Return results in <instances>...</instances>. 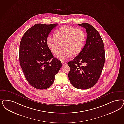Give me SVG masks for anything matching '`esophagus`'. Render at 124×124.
I'll return each instance as SVG.
<instances>
[{
	"mask_svg": "<svg viewBox=\"0 0 124 124\" xmlns=\"http://www.w3.org/2000/svg\"><path fill=\"white\" fill-rule=\"evenodd\" d=\"M62 64L64 65V64H66V62H65L64 61H62Z\"/></svg>",
	"mask_w": 124,
	"mask_h": 124,
	"instance_id": "esophagus-1",
	"label": "esophagus"
}]
</instances>
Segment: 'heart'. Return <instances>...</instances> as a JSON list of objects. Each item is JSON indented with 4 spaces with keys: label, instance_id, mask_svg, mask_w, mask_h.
I'll list each match as a JSON object with an SVG mask.
<instances>
[{
    "label": "heart",
    "instance_id": "b5f03b06",
    "mask_svg": "<svg viewBox=\"0 0 124 124\" xmlns=\"http://www.w3.org/2000/svg\"><path fill=\"white\" fill-rule=\"evenodd\" d=\"M85 40L86 35L83 29L64 26L56 31L55 36H48L46 41L53 53H56L62 46L63 48L55 56L63 61L71 56H76L79 54L84 46Z\"/></svg>",
    "mask_w": 124,
    "mask_h": 124
}]
</instances>
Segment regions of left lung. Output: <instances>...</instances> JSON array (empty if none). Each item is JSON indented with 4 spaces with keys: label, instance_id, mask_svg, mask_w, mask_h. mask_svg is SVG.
Returning a JSON list of instances; mask_svg holds the SVG:
<instances>
[{
    "label": "left lung",
    "instance_id": "8db88e82",
    "mask_svg": "<svg viewBox=\"0 0 124 124\" xmlns=\"http://www.w3.org/2000/svg\"><path fill=\"white\" fill-rule=\"evenodd\" d=\"M78 25L85 28L87 36L80 53L67 64L70 68L68 77L74 87L87 89L98 81L104 64L105 54L98 31L88 23Z\"/></svg>",
    "mask_w": 124,
    "mask_h": 124
}]
</instances>
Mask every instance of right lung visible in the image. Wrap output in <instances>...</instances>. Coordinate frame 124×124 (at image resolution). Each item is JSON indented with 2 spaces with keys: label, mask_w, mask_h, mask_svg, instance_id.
I'll return each instance as SVG.
<instances>
[{
  "label": "right lung",
  "mask_w": 124,
  "mask_h": 124,
  "mask_svg": "<svg viewBox=\"0 0 124 124\" xmlns=\"http://www.w3.org/2000/svg\"><path fill=\"white\" fill-rule=\"evenodd\" d=\"M58 24H37L22 37L19 50L20 64L26 80L38 89L49 88L62 66L47 45V37Z\"/></svg>",
  "instance_id": "obj_1"
}]
</instances>
